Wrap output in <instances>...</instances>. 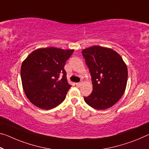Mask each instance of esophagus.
<instances>
[{
    "mask_svg": "<svg viewBox=\"0 0 149 149\" xmlns=\"http://www.w3.org/2000/svg\"><path fill=\"white\" fill-rule=\"evenodd\" d=\"M75 85H76L77 87H80L81 86V82H79V83H76L75 84Z\"/></svg>",
    "mask_w": 149,
    "mask_h": 149,
    "instance_id": "34e87169",
    "label": "esophagus"
}]
</instances>
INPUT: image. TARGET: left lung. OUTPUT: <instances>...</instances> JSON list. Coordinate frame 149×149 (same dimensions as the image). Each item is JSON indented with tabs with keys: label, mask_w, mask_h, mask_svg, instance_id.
Here are the masks:
<instances>
[{
	"label": "left lung",
	"mask_w": 149,
	"mask_h": 149,
	"mask_svg": "<svg viewBox=\"0 0 149 149\" xmlns=\"http://www.w3.org/2000/svg\"><path fill=\"white\" fill-rule=\"evenodd\" d=\"M91 76L93 91L84 100L99 110L119 101L125 90L128 72L123 58L112 49L95 46L82 51Z\"/></svg>",
	"instance_id": "obj_1"
}]
</instances>
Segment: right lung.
Masks as SVG:
<instances>
[{
  "instance_id": "add662e5",
  "label": "right lung",
  "mask_w": 149,
  "mask_h": 149,
  "mask_svg": "<svg viewBox=\"0 0 149 149\" xmlns=\"http://www.w3.org/2000/svg\"><path fill=\"white\" fill-rule=\"evenodd\" d=\"M74 51L53 47L40 48L24 61L20 70L23 89L36 107L49 110L64 101L72 86L68 83L64 66Z\"/></svg>"
}]
</instances>
